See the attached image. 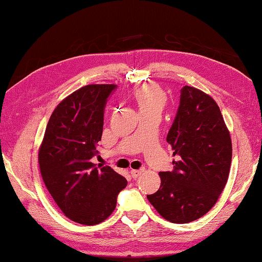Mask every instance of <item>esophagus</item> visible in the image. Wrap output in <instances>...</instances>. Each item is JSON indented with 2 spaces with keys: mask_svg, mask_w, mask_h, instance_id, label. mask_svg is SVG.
Wrapping results in <instances>:
<instances>
[{
  "mask_svg": "<svg viewBox=\"0 0 262 262\" xmlns=\"http://www.w3.org/2000/svg\"><path fill=\"white\" fill-rule=\"evenodd\" d=\"M130 173H131V177L133 178V179H137V178H139L142 173H144V171H141V170H131Z\"/></svg>",
  "mask_w": 262,
  "mask_h": 262,
  "instance_id": "esophagus-1",
  "label": "esophagus"
}]
</instances>
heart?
<instances>
[{
	"label": "heart",
	"mask_w": 262,
	"mask_h": 262,
	"mask_svg": "<svg viewBox=\"0 0 262 262\" xmlns=\"http://www.w3.org/2000/svg\"><path fill=\"white\" fill-rule=\"evenodd\" d=\"M132 99L141 116L161 115L167 102L166 93L152 83L136 88L132 92Z\"/></svg>",
	"instance_id": "b5f03b06"
}]
</instances>
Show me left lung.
Here are the masks:
<instances>
[{"mask_svg":"<svg viewBox=\"0 0 262 262\" xmlns=\"http://www.w3.org/2000/svg\"><path fill=\"white\" fill-rule=\"evenodd\" d=\"M166 141L178 159L174 170L160 172V189L147 199L167 221L187 224L213 208L230 171V133L213 98L194 86L182 88Z\"/></svg>","mask_w":262,"mask_h":262,"instance_id":"obj_1","label":"left lung"}]
</instances>
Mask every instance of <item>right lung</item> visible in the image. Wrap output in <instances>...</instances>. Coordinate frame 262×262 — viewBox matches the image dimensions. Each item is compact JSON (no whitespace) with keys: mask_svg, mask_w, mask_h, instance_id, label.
<instances>
[{"mask_svg":"<svg viewBox=\"0 0 262 262\" xmlns=\"http://www.w3.org/2000/svg\"><path fill=\"white\" fill-rule=\"evenodd\" d=\"M115 84H89L54 108L38 148L42 179L68 219L92 226L102 223L116 206L127 181L111 166L91 162L101 140L103 108Z\"/></svg>","mask_w":262,"mask_h":262,"instance_id":"add662e5","label":"right lung"}]
</instances>
